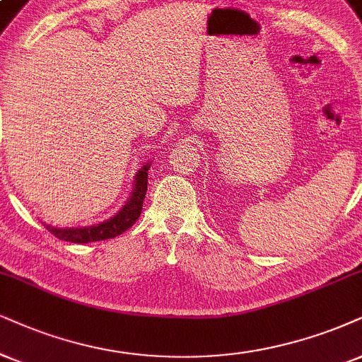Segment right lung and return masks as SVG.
<instances>
[{
  "instance_id": "obj_1",
  "label": "right lung",
  "mask_w": 362,
  "mask_h": 362,
  "mask_svg": "<svg viewBox=\"0 0 362 362\" xmlns=\"http://www.w3.org/2000/svg\"><path fill=\"white\" fill-rule=\"evenodd\" d=\"M149 168L151 160L142 164L139 171L134 176V186L126 204H124L114 216H110L109 220H104L97 223V225L90 226H80V228H57V226L47 225L45 221L43 226L50 231L52 235H55L58 240L72 243L100 242V240H109L124 233V231L131 228L134 223L137 221V218L141 216L142 203H144L147 191V171H149Z\"/></svg>"
}]
</instances>
